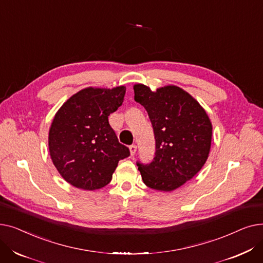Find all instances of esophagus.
Here are the masks:
<instances>
[{
	"label": "esophagus",
	"mask_w": 263,
	"mask_h": 263,
	"mask_svg": "<svg viewBox=\"0 0 263 263\" xmlns=\"http://www.w3.org/2000/svg\"><path fill=\"white\" fill-rule=\"evenodd\" d=\"M136 148H137V147H136V145H131V146H130V148H129V149H130V154H131V156H134V155L136 154Z\"/></svg>",
	"instance_id": "34e87169"
}]
</instances>
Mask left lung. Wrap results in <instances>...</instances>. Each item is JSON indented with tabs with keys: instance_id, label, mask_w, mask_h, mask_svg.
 Wrapping results in <instances>:
<instances>
[{
	"instance_id": "1",
	"label": "left lung",
	"mask_w": 263,
	"mask_h": 263,
	"mask_svg": "<svg viewBox=\"0 0 263 263\" xmlns=\"http://www.w3.org/2000/svg\"><path fill=\"white\" fill-rule=\"evenodd\" d=\"M134 100L147 110L155 132L156 157L150 164L137 163L144 183L172 192L191 180L209 157L212 123L198 101L175 85L151 90L135 84Z\"/></svg>"
}]
</instances>
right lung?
I'll return each instance as SVG.
<instances>
[{
	"label": "right lung",
	"instance_id": "1",
	"mask_svg": "<svg viewBox=\"0 0 263 263\" xmlns=\"http://www.w3.org/2000/svg\"><path fill=\"white\" fill-rule=\"evenodd\" d=\"M124 93V86L87 87L71 96L55 114L49 130L50 157L68 183L99 190L112 180L118 162L130 156L108 123Z\"/></svg>",
	"mask_w": 263,
	"mask_h": 263
}]
</instances>
